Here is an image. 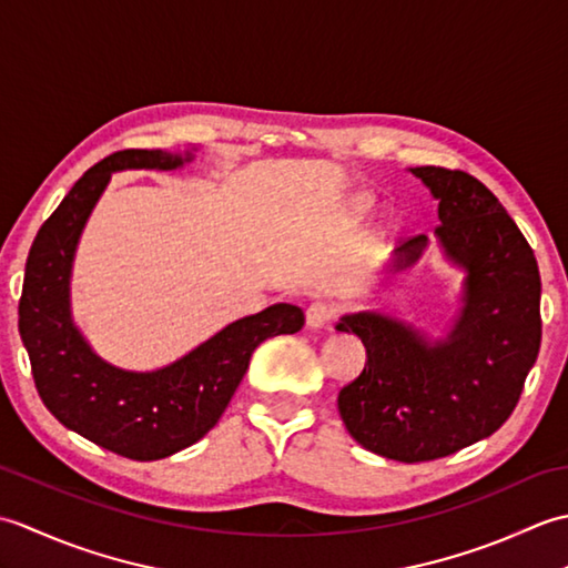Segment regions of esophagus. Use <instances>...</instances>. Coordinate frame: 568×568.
<instances>
[{
    "label": "esophagus",
    "instance_id": "obj_1",
    "mask_svg": "<svg viewBox=\"0 0 568 568\" xmlns=\"http://www.w3.org/2000/svg\"><path fill=\"white\" fill-rule=\"evenodd\" d=\"M334 315H336L334 305H329V303H312L307 307L305 322H307L310 329H322V327H327V324L334 320Z\"/></svg>",
    "mask_w": 568,
    "mask_h": 568
}]
</instances>
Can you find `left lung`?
I'll list each match as a JSON object with an SVG mask.
<instances>
[{
    "label": "left lung",
    "mask_w": 568,
    "mask_h": 568,
    "mask_svg": "<svg viewBox=\"0 0 568 568\" xmlns=\"http://www.w3.org/2000/svg\"><path fill=\"white\" fill-rule=\"evenodd\" d=\"M439 202L444 258L464 271L462 307L442 339L400 317L361 310L336 322L366 346L361 376L339 390V415L364 449L403 464L449 456L510 417L541 342V281L532 248L493 192L464 171L409 168ZM419 234L385 271L422 258Z\"/></svg>",
    "instance_id": "obj_1"
}]
</instances>
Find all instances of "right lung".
<instances>
[{
  "instance_id": "add662e5",
  "label": "right lung",
  "mask_w": 568,
  "mask_h": 568,
  "mask_svg": "<svg viewBox=\"0 0 568 568\" xmlns=\"http://www.w3.org/2000/svg\"><path fill=\"white\" fill-rule=\"evenodd\" d=\"M129 149L84 173L48 216L27 258L19 300V334L51 415L102 449L155 462L200 442L226 409L256 346L303 329V310L287 303L241 317L207 342L155 371H129L104 361L72 320V261L94 204L122 171H175L195 159Z\"/></svg>"
}]
</instances>
